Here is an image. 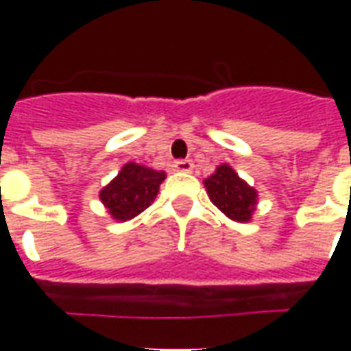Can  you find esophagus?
<instances>
[{
    "instance_id": "34e87169",
    "label": "esophagus",
    "mask_w": 351,
    "mask_h": 351,
    "mask_svg": "<svg viewBox=\"0 0 351 351\" xmlns=\"http://www.w3.org/2000/svg\"><path fill=\"white\" fill-rule=\"evenodd\" d=\"M173 167L176 171H180V173H191L193 171V163H191V160H176Z\"/></svg>"
}]
</instances>
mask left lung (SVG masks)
<instances>
[{"label":"left lung","mask_w":351,"mask_h":351,"mask_svg":"<svg viewBox=\"0 0 351 351\" xmlns=\"http://www.w3.org/2000/svg\"><path fill=\"white\" fill-rule=\"evenodd\" d=\"M210 201L220 208L228 218L237 221H248L256 208L258 193L254 188L239 178L229 165H220L205 180Z\"/></svg>","instance_id":"obj_1"}]
</instances>
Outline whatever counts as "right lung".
Wrapping results in <instances>:
<instances>
[{
  "label": "right lung",
  "instance_id": "obj_1",
  "mask_svg": "<svg viewBox=\"0 0 351 351\" xmlns=\"http://www.w3.org/2000/svg\"><path fill=\"white\" fill-rule=\"evenodd\" d=\"M165 173L143 167L137 163H125L112 182L101 190L99 197L114 220L125 221L150 206Z\"/></svg>",
  "mask_w": 351,
  "mask_h": 351
}]
</instances>
